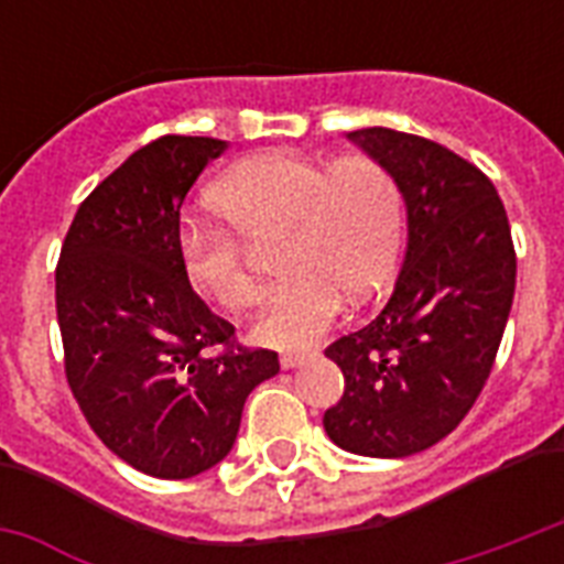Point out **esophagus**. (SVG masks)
<instances>
[{
    "instance_id": "esophagus-1",
    "label": "esophagus",
    "mask_w": 564,
    "mask_h": 564,
    "mask_svg": "<svg viewBox=\"0 0 564 564\" xmlns=\"http://www.w3.org/2000/svg\"><path fill=\"white\" fill-rule=\"evenodd\" d=\"M313 360H316V354H283L281 366L283 369H299V366H307Z\"/></svg>"
}]
</instances>
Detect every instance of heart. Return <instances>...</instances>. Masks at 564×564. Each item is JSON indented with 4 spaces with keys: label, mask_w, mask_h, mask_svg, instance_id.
Instances as JSON below:
<instances>
[{
    "label": "heart",
    "mask_w": 564,
    "mask_h": 564,
    "mask_svg": "<svg viewBox=\"0 0 564 564\" xmlns=\"http://www.w3.org/2000/svg\"><path fill=\"white\" fill-rule=\"evenodd\" d=\"M221 228H187L178 263L195 295L228 313L260 299L246 248L283 239L286 278L251 327L254 343L301 351L330 330L345 295L371 299L392 278L403 242V195L383 163H327L286 152L254 154L230 166L207 195Z\"/></svg>",
    "instance_id": "heart-1"
}]
</instances>
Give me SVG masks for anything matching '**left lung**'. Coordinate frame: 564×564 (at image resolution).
Listing matches in <instances>:
<instances>
[{
  "mask_svg": "<svg viewBox=\"0 0 564 564\" xmlns=\"http://www.w3.org/2000/svg\"><path fill=\"white\" fill-rule=\"evenodd\" d=\"M348 140L398 181L406 254L380 316L325 351L345 377L325 430L348 454L398 459L445 438L482 392L516 295V248L474 163L392 128Z\"/></svg>",
  "mask_w": 564,
  "mask_h": 564,
  "instance_id": "1",
  "label": "left lung"
}]
</instances>
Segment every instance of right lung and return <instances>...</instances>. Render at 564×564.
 <instances>
[{"label": "right lung", "instance_id": "1", "mask_svg": "<svg viewBox=\"0 0 564 564\" xmlns=\"http://www.w3.org/2000/svg\"><path fill=\"white\" fill-rule=\"evenodd\" d=\"M225 149L178 134L143 145L84 198L57 260L75 401L122 463L161 480L221 463L251 389L281 371L274 351L234 345V325L181 274V204Z\"/></svg>", "mask_w": 564, "mask_h": 564}]
</instances>
